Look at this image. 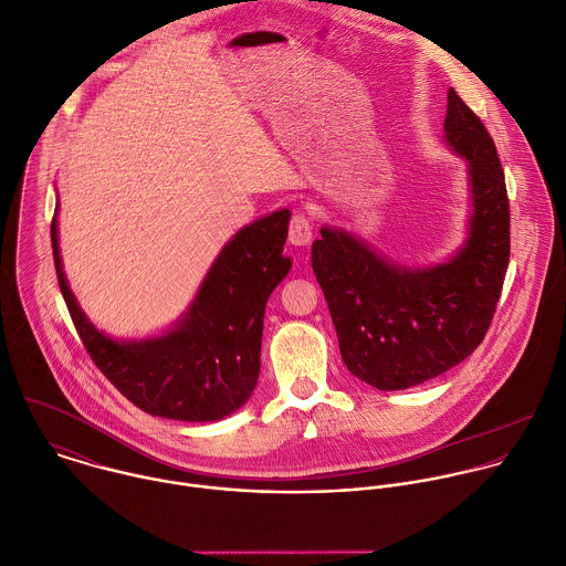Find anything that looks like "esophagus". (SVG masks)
Listing matches in <instances>:
<instances>
[{"label": "esophagus", "instance_id": "34e87169", "mask_svg": "<svg viewBox=\"0 0 566 566\" xmlns=\"http://www.w3.org/2000/svg\"><path fill=\"white\" fill-rule=\"evenodd\" d=\"M311 238H313L311 218L304 211H295L291 222H289V240H291V244L304 247V244L311 242Z\"/></svg>", "mask_w": 566, "mask_h": 566}]
</instances>
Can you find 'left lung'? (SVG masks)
Masks as SVG:
<instances>
[{
  "instance_id": "left-lung-1",
  "label": "left lung",
  "mask_w": 566,
  "mask_h": 566,
  "mask_svg": "<svg viewBox=\"0 0 566 566\" xmlns=\"http://www.w3.org/2000/svg\"><path fill=\"white\" fill-rule=\"evenodd\" d=\"M444 133L469 161L473 191L471 235L451 262L405 271L333 229H322L311 249L342 359L380 391L422 385L467 359L491 326L509 266L504 170L482 119L453 88Z\"/></svg>"
}]
</instances>
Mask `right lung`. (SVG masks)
I'll return each mask as SVG.
<instances>
[{
    "mask_svg": "<svg viewBox=\"0 0 566 566\" xmlns=\"http://www.w3.org/2000/svg\"><path fill=\"white\" fill-rule=\"evenodd\" d=\"M291 213L277 211L242 229L209 271L175 331L144 342H113L77 306L51 224L60 291L84 348L108 382L137 409L168 420L213 422L240 409L260 375L266 300L284 280Z\"/></svg>",
    "mask_w": 566,
    "mask_h": 566,
    "instance_id": "add662e5",
    "label": "right lung"
}]
</instances>
